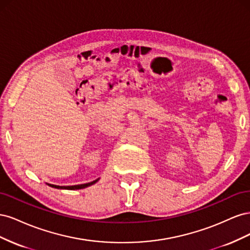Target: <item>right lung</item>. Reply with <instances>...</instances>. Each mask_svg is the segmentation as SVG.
I'll list each match as a JSON object with an SVG mask.
<instances>
[{"instance_id":"1","label":"right lung","mask_w":250,"mask_h":250,"mask_svg":"<svg viewBox=\"0 0 250 250\" xmlns=\"http://www.w3.org/2000/svg\"><path fill=\"white\" fill-rule=\"evenodd\" d=\"M98 179L92 181V183H88V184H84V185H77V186H69V187H60V186H55V185H49L52 188H65V190H79V188H84L86 187H89L94 185L95 183H97Z\"/></svg>"}]
</instances>
